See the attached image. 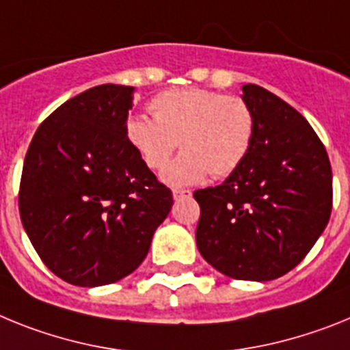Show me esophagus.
<instances>
[{"label": "esophagus", "mask_w": 350, "mask_h": 350, "mask_svg": "<svg viewBox=\"0 0 350 350\" xmlns=\"http://www.w3.org/2000/svg\"><path fill=\"white\" fill-rule=\"evenodd\" d=\"M172 197H174V200L188 199V197H192V190H183V188H176V190H172Z\"/></svg>", "instance_id": "1"}]
</instances>
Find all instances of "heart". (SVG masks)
Masks as SVG:
<instances>
[{
	"label": "heart",
	"instance_id": "b5f03b06",
	"mask_svg": "<svg viewBox=\"0 0 350 350\" xmlns=\"http://www.w3.org/2000/svg\"><path fill=\"white\" fill-rule=\"evenodd\" d=\"M150 111L153 118L130 116L124 133L151 171L163 169L180 144L184 153L162 172V181L169 187L202 183L209 174H232L254 142V112L241 96L181 88L158 93Z\"/></svg>",
	"mask_w": 350,
	"mask_h": 350
}]
</instances>
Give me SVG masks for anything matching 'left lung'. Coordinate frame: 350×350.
<instances>
[{"instance_id": "1", "label": "left lung", "mask_w": 350, "mask_h": 350, "mask_svg": "<svg viewBox=\"0 0 350 350\" xmlns=\"http://www.w3.org/2000/svg\"><path fill=\"white\" fill-rule=\"evenodd\" d=\"M255 118L245 162L218 187L196 190V241L217 271L269 282L305 259L331 215L329 158L308 121L271 91L245 84Z\"/></svg>"}]
</instances>
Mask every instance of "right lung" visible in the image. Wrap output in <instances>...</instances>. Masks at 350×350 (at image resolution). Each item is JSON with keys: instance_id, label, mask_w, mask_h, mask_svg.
<instances>
[{"instance_id": "1", "label": "right lung", "mask_w": 350, "mask_h": 350, "mask_svg": "<svg viewBox=\"0 0 350 350\" xmlns=\"http://www.w3.org/2000/svg\"><path fill=\"white\" fill-rule=\"evenodd\" d=\"M133 91L102 84L66 100L38 126L24 160V230L45 266L79 287L135 271L172 208V192L124 133Z\"/></svg>"}]
</instances>
